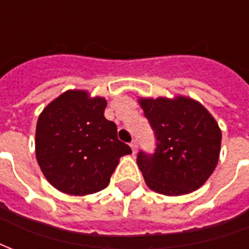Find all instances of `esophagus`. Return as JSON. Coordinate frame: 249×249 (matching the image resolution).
Wrapping results in <instances>:
<instances>
[{"label":"esophagus","instance_id":"34e87169","mask_svg":"<svg viewBox=\"0 0 249 249\" xmlns=\"http://www.w3.org/2000/svg\"><path fill=\"white\" fill-rule=\"evenodd\" d=\"M130 147H131L132 152H134V154H135V152H137V148H138V142H137V139H134V141H132V142L130 143Z\"/></svg>","mask_w":249,"mask_h":249}]
</instances>
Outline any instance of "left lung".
Segmentation results:
<instances>
[{
  "mask_svg": "<svg viewBox=\"0 0 249 249\" xmlns=\"http://www.w3.org/2000/svg\"><path fill=\"white\" fill-rule=\"evenodd\" d=\"M157 147L138 152L137 163L147 186L168 196L186 195L203 186L219 160L221 131L210 112L196 101L139 99Z\"/></svg>",
  "mask_w": 249,
  "mask_h": 249,
  "instance_id": "8db88e82",
  "label": "left lung"
}]
</instances>
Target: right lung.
<instances>
[{
  "instance_id": "1",
  "label": "right lung",
  "mask_w": 249,
  "mask_h": 249,
  "mask_svg": "<svg viewBox=\"0 0 249 249\" xmlns=\"http://www.w3.org/2000/svg\"><path fill=\"white\" fill-rule=\"evenodd\" d=\"M105 98L86 91L63 92L39 115L36 155L53 187L69 195H89L106 188L119 158L131 154L121 142L117 124L105 118Z\"/></svg>"
}]
</instances>
